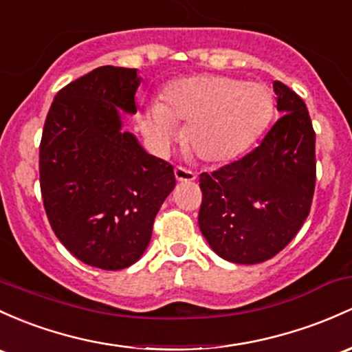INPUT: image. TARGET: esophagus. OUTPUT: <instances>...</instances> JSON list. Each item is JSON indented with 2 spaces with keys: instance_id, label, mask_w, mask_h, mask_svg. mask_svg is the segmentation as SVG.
Wrapping results in <instances>:
<instances>
[{
  "instance_id": "1",
  "label": "esophagus",
  "mask_w": 352,
  "mask_h": 352,
  "mask_svg": "<svg viewBox=\"0 0 352 352\" xmlns=\"http://www.w3.org/2000/svg\"><path fill=\"white\" fill-rule=\"evenodd\" d=\"M175 176H176V179L179 181V183H190V181H195L196 179L195 173L190 171V169L181 168V166H177V168H175Z\"/></svg>"
}]
</instances>
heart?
I'll return each instance as SVG.
<instances>
[{
	"label": "heart",
	"instance_id": "heart-1",
	"mask_svg": "<svg viewBox=\"0 0 352 352\" xmlns=\"http://www.w3.org/2000/svg\"><path fill=\"white\" fill-rule=\"evenodd\" d=\"M274 112L267 85L221 75L181 78L164 90L162 102L146 109L142 129L160 147L186 124L184 141L201 161L225 162L248 149L265 131Z\"/></svg>",
	"mask_w": 352,
	"mask_h": 352
}]
</instances>
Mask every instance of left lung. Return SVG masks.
<instances>
[{
    "mask_svg": "<svg viewBox=\"0 0 352 352\" xmlns=\"http://www.w3.org/2000/svg\"><path fill=\"white\" fill-rule=\"evenodd\" d=\"M277 111L258 147L199 175L198 223L211 250L233 263L265 262L297 235L316 188V132L304 100L274 82Z\"/></svg>",
    "mask_w": 352,
    "mask_h": 352,
    "instance_id": "1",
    "label": "left lung"
}]
</instances>
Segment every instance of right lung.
<instances>
[{"instance_id": "1", "label": "right lung", "mask_w": 352, "mask_h": 352, "mask_svg": "<svg viewBox=\"0 0 352 352\" xmlns=\"http://www.w3.org/2000/svg\"><path fill=\"white\" fill-rule=\"evenodd\" d=\"M141 77L105 65L55 96L40 142V188L56 238L80 262L120 270L141 258L176 177L122 131Z\"/></svg>"}]
</instances>
